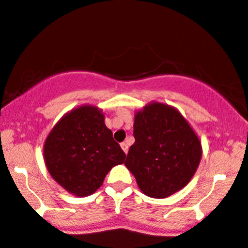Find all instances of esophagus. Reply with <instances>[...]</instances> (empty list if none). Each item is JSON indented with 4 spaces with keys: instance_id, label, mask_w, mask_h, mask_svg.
Here are the masks:
<instances>
[{
    "instance_id": "esophagus-1",
    "label": "esophagus",
    "mask_w": 248,
    "mask_h": 248,
    "mask_svg": "<svg viewBox=\"0 0 248 248\" xmlns=\"http://www.w3.org/2000/svg\"><path fill=\"white\" fill-rule=\"evenodd\" d=\"M121 148H122V149H124V152L126 153V154H127V153H128V144H127L126 142H122L121 143Z\"/></svg>"
}]
</instances>
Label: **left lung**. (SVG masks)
I'll return each instance as SVG.
<instances>
[{"label":"left lung","mask_w":248,"mask_h":248,"mask_svg":"<svg viewBox=\"0 0 248 248\" xmlns=\"http://www.w3.org/2000/svg\"><path fill=\"white\" fill-rule=\"evenodd\" d=\"M135 144L124 165L148 197L166 198L186 186L200 165L197 135L176 108L152 103L137 112Z\"/></svg>","instance_id":"8db88e82"}]
</instances>
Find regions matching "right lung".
I'll list each match as a JSON object with an SVG mask.
<instances>
[{
  "label": "right lung",
  "mask_w": 248,
  "mask_h": 248,
  "mask_svg": "<svg viewBox=\"0 0 248 248\" xmlns=\"http://www.w3.org/2000/svg\"><path fill=\"white\" fill-rule=\"evenodd\" d=\"M46 168L52 179L79 197L94 193L108 171L126 154L104 124L95 106H80L62 117L44 145Z\"/></svg>",
  "instance_id": "right-lung-1"
}]
</instances>
